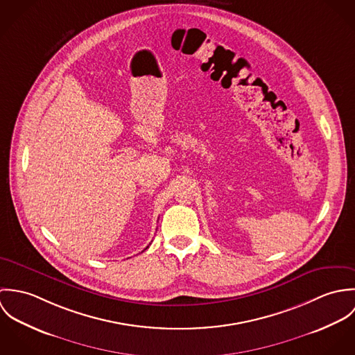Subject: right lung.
Segmentation results:
<instances>
[{
    "instance_id": "right-lung-1",
    "label": "right lung",
    "mask_w": 355,
    "mask_h": 355,
    "mask_svg": "<svg viewBox=\"0 0 355 355\" xmlns=\"http://www.w3.org/2000/svg\"><path fill=\"white\" fill-rule=\"evenodd\" d=\"M148 248H149V246H148ZM148 248H146V249H148Z\"/></svg>"
}]
</instances>
